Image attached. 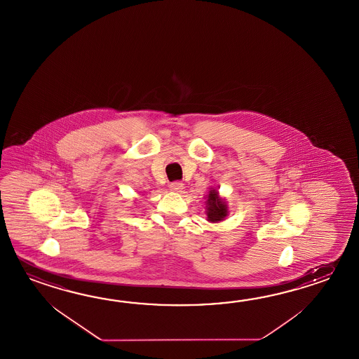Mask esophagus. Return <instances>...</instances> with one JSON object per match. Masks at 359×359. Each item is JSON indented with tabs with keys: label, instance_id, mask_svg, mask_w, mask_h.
Masks as SVG:
<instances>
[{
	"label": "esophagus",
	"instance_id": "34e87169",
	"mask_svg": "<svg viewBox=\"0 0 359 359\" xmlns=\"http://www.w3.org/2000/svg\"><path fill=\"white\" fill-rule=\"evenodd\" d=\"M170 189L175 193H182L184 189V184L180 182H174V183L170 184Z\"/></svg>",
	"mask_w": 359,
	"mask_h": 359
}]
</instances>
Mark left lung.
I'll return each instance as SVG.
<instances>
[{
    "label": "left lung",
    "instance_id": "obj_1",
    "mask_svg": "<svg viewBox=\"0 0 359 359\" xmlns=\"http://www.w3.org/2000/svg\"><path fill=\"white\" fill-rule=\"evenodd\" d=\"M205 211L207 221L208 222H221L226 219L229 215V205L225 198L219 196V191L216 188H211L208 194H205Z\"/></svg>",
    "mask_w": 359,
    "mask_h": 359
}]
</instances>
